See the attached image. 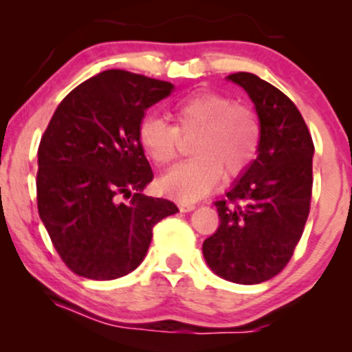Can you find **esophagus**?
<instances>
[{
	"instance_id": "esophagus-1",
	"label": "esophagus",
	"mask_w": 352,
	"mask_h": 352,
	"mask_svg": "<svg viewBox=\"0 0 352 352\" xmlns=\"http://www.w3.org/2000/svg\"><path fill=\"white\" fill-rule=\"evenodd\" d=\"M179 208H180V212H184V213L192 212V210H195V204H192V201L179 200Z\"/></svg>"
}]
</instances>
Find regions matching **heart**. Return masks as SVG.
Wrapping results in <instances>:
<instances>
[{"label": "heart", "mask_w": 352, "mask_h": 352, "mask_svg": "<svg viewBox=\"0 0 352 352\" xmlns=\"http://www.w3.org/2000/svg\"><path fill=\"white\" fill-rule=\"evenodd\" d=\"M175 125L164 117L147 116L140 122L139 140L148 159L167 167L180 152V135L195 134L193 159L177 165L159 182L162 192L192 201L208 193L220 180L241 175L256 159L261 124L252 109L238 106L215 92H199L173 107Z\"/></svg>", "instance_id": "1"}]
</instances>
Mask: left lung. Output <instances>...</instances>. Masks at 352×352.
I'll use <instances>...</instances> for the list:
<instances>
[{
    "label": "left lung",
    "instance_id": "1",
    "mask_svg": "<svg viewBox=\"0 0 352 352\" xmlns=\"http://www.w3.org/2000/svg\"><path fill=\"white\" fill-rule=\"evenodd\" d=\"M248 92L261 124L258 157L217 200L220 225L204 241L210 268L256 285L288 265L309 215L314 144L305 119L280 89L250 72L228 76Z\"/></svg>",
    "mask_w": 352,
    "mask_h": 352
}]
</instances>
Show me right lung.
I'll return each mask as SVG.
<instances>
[{"instance_id": "1", "label": "right lung", "mask_w": 352, "mask_h": 352, "mask_svg": "<svg viewBox=\"0 0 352 352\" xmlns=\"http://www.w3.org/2000/svg\"><path fill=\"white\" fill-rule=\"evenodd\" d=\"M173 89L109 69L72 89L52 114L38 148V212L72 273L106 281L134 272L153 227L179 212L142 193L153 173L139 140L145 111Z\"/></svg>"}]
</instances>
